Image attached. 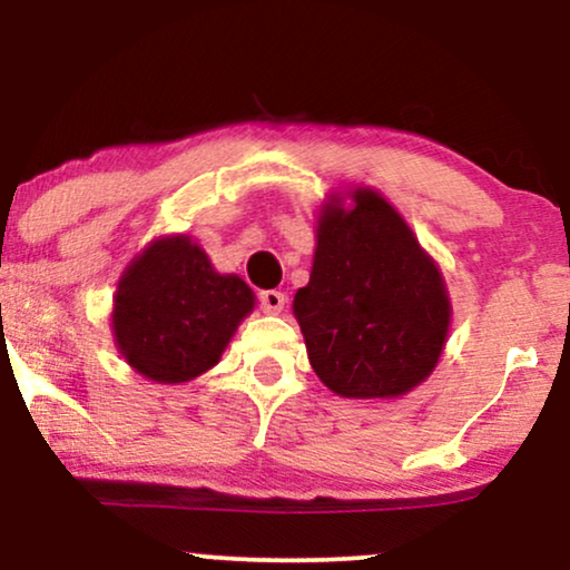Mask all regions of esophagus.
Wrapping results in <instances>:
<instances>
[{
    "instance_id": "1",
    "label": "esophagus",
    "mask_w": 570,
    "mask_h": 570,
    "mask_svg": "<svg viewBox=\"0 0 570 570\" xmlns=\"http://www.w3.org/2000/svg\"><path fill=\"white\" fill-rule=\"evenodd\" d=\"M259 303H262L264 314H279V311L285 308L287 298H285V293H279V291H264L259 295Z\"/></svg>"
}]
</instances>
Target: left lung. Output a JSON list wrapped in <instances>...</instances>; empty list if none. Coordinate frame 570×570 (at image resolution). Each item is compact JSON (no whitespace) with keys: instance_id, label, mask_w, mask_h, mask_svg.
<instances>
[{"instance_id":"8db88e82","label":"left lung","mask_w":570,"mask_h":570,"mask_svg":"<svg viewBox=\"0 0 570 570\" xmlns=\"http://www.w3.org/2000/svg\"><path fill=\"white\" fill-rule=\"evenodd\" d=\"M293 314L326 389L345 400H394L439 365L451 301L439 264L392 202L355 186L318 209L314 267Z\"/></svg>"}]
</instances>
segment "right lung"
Segmentation results:
<instances>
[{
	"mask_svg": "<svg viewBox=\"0 0 570 570\" xmlns=\"http://www.w3.org/2000/svg\"><path fill=\"white\" fill-rule=\"evenodd\" d=\"M254 303L252 287L238 275H220L191 236H160L116 285V350L139 376L184 384L220 363Z\"/></svg>",
	"mask_w": 570,
	"mask_h": 570,
	"instance_id": "obj_1",
	"label": "right lung"
}]
</instances>
